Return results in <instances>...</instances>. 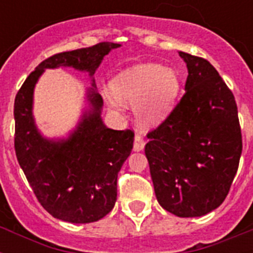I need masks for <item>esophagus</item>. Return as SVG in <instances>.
Instances as JSON below:
<instances>
[{"label": "esophagus", "mask_w": 253, "mask_h": 253, "mask_svg": "<svg viewBox=\"0 0 253 253\" xmlns=\"http://www.w3.org/2000/svg\"><path fill=\"white\" fill-rule=\"evenodd\" d=\"M146 146V142L143 140V138L140 135H135V139H134V151L139 152V151H143Z\"/></svg>", "instance_id": "34e87169"}]
</instances>
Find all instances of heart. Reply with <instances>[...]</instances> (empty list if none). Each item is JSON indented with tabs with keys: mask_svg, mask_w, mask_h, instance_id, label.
I'll use <instances>...</instances> for the list:
<instances>
[{
	"mask_svg": "<svg viewBox=\"0 0 253 253\" xmlns=\"http://www.w3.org/2000/svg\"><path fill=\"white\" fill-rule=\"evenodd\" d=\"M113 91H106L107 105L121 111L124 102L136 106L144 125H154L167 115L180 90V80L172 68L160 64L132 65L111 80Z\"/></svg>",
	"mask_w": 253,
	"mask_h": 253,
	"instance_id": "obj_1",
	"label": "heart"
}]
</instances>
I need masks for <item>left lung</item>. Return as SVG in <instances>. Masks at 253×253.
<instances>
[{"label": "left lung", "mask_w": 253, "mask_h": 253, "mask_svg": "<svg viewBox=\"0 0 253 253\" xmlns=\"http://www.w3.org/2000/svg\"><path fill=\"white\" fill-rule=\"evenodd\" d=\"M178 53L188 68L185 94L147 135L146 156L162 208L193 218L223 202L243 144L235 98L219 73L202 57Z\"/></svg>", "instance_id": "1"}]
</instances>
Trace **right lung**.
Masks as SVG:
<instances>
[{"mask_svg":"<svg viewBox=\"0 0 253 253\" xmlns=\"http://www.w3.org/2000/svg\"><path fill=\"white\" fill-rule=\"evenodd\" d=\"M118 43L102 42L87 48L45 59L26 79L14 102L15 154L41 205L57 219L91 223L113 210L117 178L134 143L131 130H111L102 121L103 99L94 73ZM73 68L87 73V107L67 138H47L33 118V89L45 69Z\"/></svg>","mask_w":253,"mask_h":253,"instance_id":"obj_1","label":"right lung"}]
</instances>
